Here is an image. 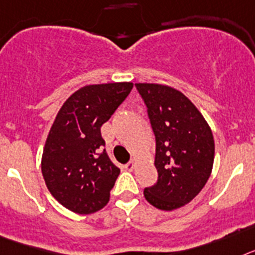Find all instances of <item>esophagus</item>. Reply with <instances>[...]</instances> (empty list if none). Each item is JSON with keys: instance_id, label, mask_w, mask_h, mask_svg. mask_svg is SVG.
<instances>
[{"instance_id": "34e87169", "label": "esophagus", "mask_w": 255, "mask_h": 255, "mask_svg": "<svg viewBox=\"0 0 255 255\" xmlns=\"http://www.w3.org/2000/svg\"><path fill=\"white\" fill-rule=\"evenodd\" d=\"M134 167H136V163H134V161H129V163H127V164L125 165V169L126 170H133L134 169Z\"/></svg>"}]
</instances>
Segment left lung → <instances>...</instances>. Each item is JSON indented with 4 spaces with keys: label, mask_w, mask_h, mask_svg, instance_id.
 <instances>
[{
    "label": "left lung",
    "mask_w": 255,
    "mask_h": 255,
    "mask_svg": "<svg viewBox=\"0 0 255 255\" xmlns=\"http://www.w3.org/2000/svg\"><path fill=\"white\" fill-rule=\"evenodd\" d=\"M155 134L158 181L143 190L155 208L183 207L201 191L212 173L214 140L196 106L180 91L155 83H136Z\"/></svg>",
    "instance_id": "1"
}]
</instances>
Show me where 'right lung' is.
Returning <instances> with one entry per match:
<instances>
[{"label":"right lung","mask_w":255,"mask_h":255,"mask_svg":"<svg viewBox=\"0 0 255 255\" xmlns=\"http://www.w3.org/2000/svg\"><path fill=\"white\" fill-rule=\"evenodd\" d=\"M132 88L130 82L85 86L57 113L43 149L42 174L66 209L91 214L108 204L121 169L103 149L100 128Z\"/></svg>","instance_id":"right-lung-1"}]
</instances>
